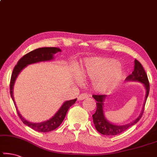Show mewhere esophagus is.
<instances>
[{
  "label": "esophagus",
  "instance_id": "obj_1",
  "mask_svg": "<svg viewBox=\"0 0 157 157\" xmlns=\"http://www.w3.org/2000/svg\"><path fill=\"white\" fill-rule=\"evenodd\" d=\"M88 97V94H81L78 96V101H82V100H83V99L87 98Z\"/></svg>",
  "mask_w": 157,
  "mask_h": 157
}]
</instances>
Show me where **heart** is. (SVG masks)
<instances>
[{"label": "heart", "instance_id": "obj_1", "mask_svg": "<svg viewBox=\"0 0 157 157\" xmlns=\"http://www.w3.org/2000/svg\"><path fill=\"white\" fill-rule=\"evenodd\" d=\"M79 74L82 76L94 78V88L99 91H108L116 87L122 77L119 63L113 59H86Z\"/></svg>", "mask_w": 157, "mask_h": 157}]
</instances>
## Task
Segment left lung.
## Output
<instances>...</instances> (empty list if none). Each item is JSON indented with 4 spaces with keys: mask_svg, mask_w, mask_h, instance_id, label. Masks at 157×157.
<instances>
[{
    "mask_svg": "<svg viewBox=\"0 0 157 157\" xmlns=\"http://www.w3.org/2000/svg\"><path fill=\"white\" fill-rule=\"evenodd\" d=\"M126 81H137L140 83H142L146 88V96H145V101L143 106L142 113L139 117H138L133 122H130L125 125H117L113 123H110L108 120L105 119V116L103 114V101L106 98L107 95H93V97L97 101L96 105V111L93 115V120H94V123L95 124V129L97 131L102 135H117L118 134L123 132L127 130L129 128L134 124L137 123L142 117L143 113H144L145 103H146L147 97H148L149 93V83L148 80V77L145 72L144 68L139 61L135 59V69L132 71V74L126 78Z\"/></svg>",
    "mask_w": 157,
    "mask_h": 157,
    "instance_id": "8db88e82",
    "label": "left lung"
}]
</instances>
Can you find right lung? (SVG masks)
Here are the masks:
<instances>
[{"label":"right lung","instance_id":"obj_1","mask_svg":"<svg viewBox=\"0 0 157 157\" xmlns=\"http://www.w3.org/2000/svg\"><path fill=\"white\" fill-rule=\"evenodd\" d=\"M58 52H61V49L56 48V47H42V48H38L32 52H29V53L26 54L25 55H24L18 61L17 64L15 65L14 69H13L10 82V93L15 105V103L14 101V98H13V86H14L15 79H16L18 74H20V72L26 66L30 64V63L42 62V61L52 60L53 59V54H56ZM76 101V98L66 101L62 106L61 107L59 110L57 111V113L51 119L47 120V121L40 122V123H34V122H29L25 119H24L22 117V115L20 114V113L18 112L16 105H15V108H16L18 116L25 124H26V125H28L35 131L40 132H48L56 129L62 123L68 110L72 105H74Z\"/></svg>","mask_w":157,"mask_h":157}]
</instances>
